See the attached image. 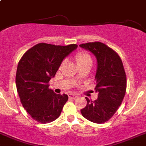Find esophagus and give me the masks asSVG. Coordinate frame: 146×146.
<instances>
[{"instance_id": "obj_1", "label": "esophagus", "mask_w": 146, "mask_h": 146, "mask_svg": "<svg viewBox=\"0 0 146 146\" xmlns=\"http://www.w3.org/2000/svg\"><path fill=\"white\" fill-rule=\"evenodd\" d=\"M68 98L70 99H76V98H78V95H76L75 94H68Z\"/></svg>"}]
</instances>
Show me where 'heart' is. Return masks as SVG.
<instances>
[{
    "instance_id": "obj_1",
    "label": "heart",
    "mask_w": 146,
    "mask_h": 146,
    "mask_svg": "<svg viewBox=\"0 0 146 146\" xmlns=\"http://www.w3.org/2000/svg\"><path fill=\"white\" fill-rule=\"evenodd\" d=\"M76 63L79 67L89 62H92V58L89 54L86 52H79L75 56Z\"/></svg>"
}]
</instances>
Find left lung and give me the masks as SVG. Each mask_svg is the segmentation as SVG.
I'll return each instance as SVG.
<instances>
[{
  "label": "left lung",
  "mask_w": 146,
  "mask_h": 146,
  "mask_svg": "<svg viewBox=\"0 0 146 146\" xmlns=\"http://www.w3.org/2000/svg\"><path fill=\"white\" fill-rule=\"evenodd\" d=\"M79 46L92 52L98 64L94 89L98 98L94 101L86 98V106L81 113L90 121L105 123L117 111L125 95L127 78L123 63L115 51L100 42L83 44Z\"/></svg>",
  "instance_id": "obj_1"
}]
</instances>
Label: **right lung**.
<instances>
[{
    "label": "right lung",
    "mask_w": 146,
    "mask_h": 146,
    "mask_svg": "<svg viewBox=\"0 0 146 146\" xmlns=\"http://www.w3.org/2000/svg\"><path fill=\"white\" fill-rule=\"evenodd\" d=\"M78 46L36 44L19 60L16 74V86L22 106L31 117L41 124L52 122L60 116L68 97L57 94L49 89L64 59Z\"/></svg>",
    "instance_id": "1"
}]
</instances>
